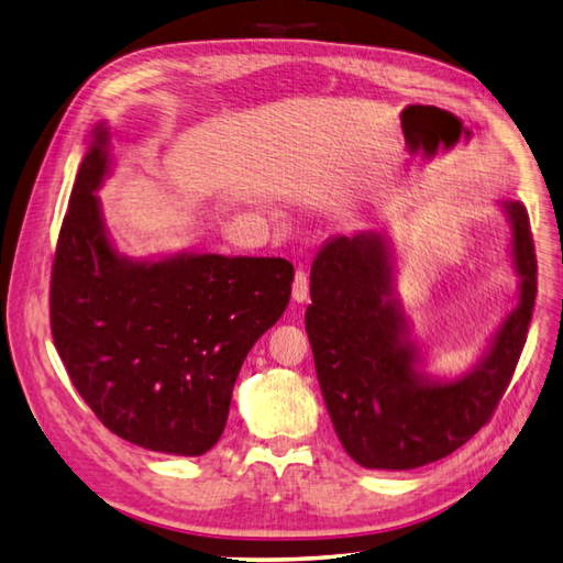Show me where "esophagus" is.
<instances>
[{
	"label": "esophagus",
	"mask_w": 563,
	"mask_h": 563,
	"mask_svg": "<svg viewBox=\"0 0 563 563\" xmlns=\"http://www.w3.org/2000/svg\"><path fill=\"white\" fill-rule=\"evenodd\" d=\"M309 297V278L305 268L295 271V280H292V299L295 302H305Z\"/></svg>",
	"instance_id": "34e87169"
}]
</instances>
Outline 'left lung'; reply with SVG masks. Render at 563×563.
<instances>
[{
    "instance_id": "left-lung-1",
    "label": "left lung",
    "mask_w": 563,
    "mask_h": 563,
    "mask_svg": "<svg viewBox=\"0 0 563 563\" xmlns=\"http://www.w3.org/2000/svg\"><path fill=\"white\" fill-rule=\"evenodd\" d=\"M506 213L514 222L520 302L489 355L453 384H429L415 367L382 234H341L313 258L305 313L313 364L335 434L362 467L410 470L446 459L492 420L514 378L538 295L528 211L511 201Z\"/></svg>"
}]
</instances>
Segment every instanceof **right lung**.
<instances>
[{
    "mask_svg": "<svg viewBox=\"0 0 563 563\" xmlns=\"http://www.w3.org/2000/svg\"><path fill=\"white\" fill-rule=\"evenodd\" d=\"M96 139L52 261V338L78 396L112 434L201 455L225 429L246 352L290 302L295 268L264 256L120 258L93 194L108 173V132L98 126Z\"/></svg>",
    "mask_w": 563,
    "mask_h": 563,
    "instance_id": "obj_1",
    "label": "right lung"
}]
</instances>
